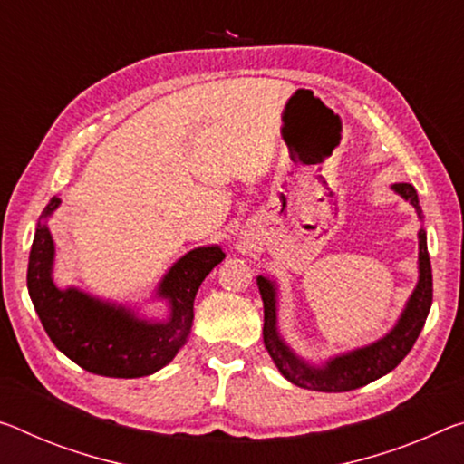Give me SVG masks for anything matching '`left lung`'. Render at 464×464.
<instances>
[{"label":"left lung","instance_id":"obj_1","mask_svg":"<svg viewBox=\"0 0 464 464\" xmlns=\"http://www.w3.org/2000/svg\"><path fill=\"white\" fill-rule=\"evenodd\" d=\"M392 189L401 198H404L413 206L417 217L423 218L421 206L415 188L411 183H394ZM419 237V281L413 293L404 304L401 318L396 320L391 333H386L378 341H373L365 347L353 349L341 355L326 359L322 365H314L305 359H301L285 338L278 333V289L276 283L268 276H258L260 295L264 301V347H266L272 362L278 367V372L299 388L318 392H347L362 388L370 382L386 376L399 365L407 353L413 349L419 333L428 320L433 286H431V264L428 254V235L421 227L417 233Z\"/></svg>","mask_w":464,"mask_h":464}]
</instances>
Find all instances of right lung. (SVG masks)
<instances>
[{
    "instance_id": "right-lung-1",
    "label": "right lung",
    "mask_w": 464,
    "mask_h": 464,
    "mask_svg": "<svg viewBox=\"0 0 464 464\" xmlns=\"http://www.w3.org/2000/svg\"><path fill=\"white\" fill-rule=\"evenodd\" d=\"M62 200L53 196L36 223L28 256V295L57 349L82 370L107 378H142L173 362L188 343L196 293L208 272L223 262L220 246L189 249L160 278L154 299L165 301L167 318H146L131 305L91 295L53 281L55 244L47 227Z\"/></svg>"
}]
</instances>
